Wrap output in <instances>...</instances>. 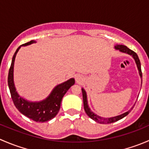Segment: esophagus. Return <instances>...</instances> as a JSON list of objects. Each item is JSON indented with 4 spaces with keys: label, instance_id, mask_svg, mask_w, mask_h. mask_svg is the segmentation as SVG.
Masks as SVG:
<instances>
[{
    "label": "esophagus",
    "instance_id": "obj_1",
    "mask_svg": "<svg viewBox=\"0 0 149 149\" xmlns=\"http://www.w3.org/2000/svg\"><path fill=\"white\" fill-rule=\"evenodd\" d=\"M75 79H76V81L77 83H81L82 81V80H83V78L80 75H76L75 76Z\"/></svg>",
    "mask_w": 149,
    "mask_h": 149
}]
</instances>
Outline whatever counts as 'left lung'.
Returning a JSON list of instances; mask_svg holds the SVG:
<instances>
[{
    "mask_svg": "<svg viewBox=\"0 0 149 149\" xmlns=\"http://www.w3.org/2000/svg\"><path fill=\"white\" fill-rule=\"evenodd\" d=\"M115 49H117V50H119L120 52H123V53L127 54V55H130V56L133 57V58L134 59L135 62H136V65H137L138 70H139V76L140 77L142 78V72H141V62H140V60L139 58V56H138L137 54L135 52H133V50L129 49L127 47L125 46V45H116L115 46ZM82 90V94H83V102H84V110H85L86 113L87 114L88 117H89L91 119H92L93 120H94L97 123H100V124H109V123H115V122H117L120 120L123 119V118H125V116H127L129 113H130V111L133 109V105L130 109H129L127 112H125V113L121 114V115H118V116H115V117H112V118H103V117L99 116L98 115L95 114L94 112H93L91 110L90 107H88V101H87V95H86V92L85 89L84 88H81Z\"/></svg>",
    "mask_w": 149,
    "mask_h": 149,
    "instance_id": "1",
    "label": "left lung"
}]
</instances>
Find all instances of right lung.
<instances>
[{"label": "right lung", "mask_w": 149, "mask_h": 149, "mask_svg": "<svg viewBox=\"0 0 149 149\" xmlns=\"http://www.w3.org/2000/svg\"><path fill=\"white\" fill-rule=\"evenodd\" d=\"M35 42L34 40H31L17 48L12 58L11 65L8 72V84L12 100L18 110L32 120L39 123H44L50 120L56 116L61 108V103L62 102L63 97L68 90L75 84V79L71 78L63 83L57 85L52 89L49 96L42 101L30 102L21 97L16 91L13 81V67L15 58L21 47L29 45Z\"/></svg>", "instance_id": "1"}]
</instances>
